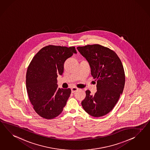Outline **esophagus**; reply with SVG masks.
Returning a JSON list of instances; mask_svg holds the SVG:
<instances>
[{
    "instance_id": "obj_1",
    "label": "esophagus",
    "mask_w": 150,
    "mask_h": 150,
    "mask_svg": "<svg viewBox=\"0 0 150 150\" xmlns=\"http://www.w3.org/2000/svg\"><path fill=\"white\" fill-rule=\"evenodd\" d=\"M77 91H78V88L76 87H73L71 88V92L72 93H75V92H76Z\"/></svg>"
}]
</instances>
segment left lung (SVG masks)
Returning a JSON list of instances; mask_svg holds the SVG:
<instances>
[{"label": "left lung", "instance_id": "obj_1", "mask_svg": "<svg viewBox=\"0 0 150 150\" xmlns=\"http://www.w3.org/2000/svg\"><path fill=\"white\" fill-rule=\"evenodd\" d=\"M89 63L91 75L97 79V91L94 95L87 90L81 104L87 113L99 117L110 112L123 93L125 75L121 61L112 50L100 45L77 47Z\"/></svg>", "mask_w": 150, "mask_h": 150}]
</instances>
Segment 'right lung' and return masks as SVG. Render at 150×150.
I'll return each mask as SVG.
<instances>
[{
	"label": "right lung",
	"mask_w": 150,
	"mask_h": 150,
	"mask_svg": "<svg viewBox=\"0 0 150 150\" xmlns=\"http://www.w3.org/2000/svg\"><path fill=\"white\" fill-rule=\"evenodd\" d=\"M77 52L75 47L49 45L33 57L27 69L26 88L35 112L46 119L61 114L71 89L58 88L57 78L64 71V64Z\"/></svg>",
	"instance_id": "obj_1"
}]
</instances>
